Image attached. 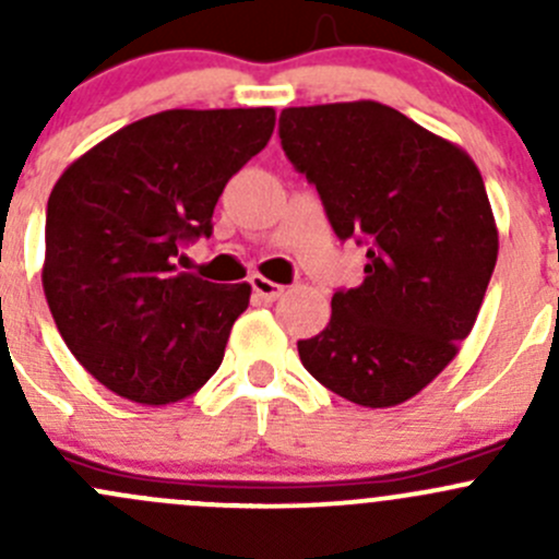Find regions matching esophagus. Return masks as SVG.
<instances>
[{
  "instance_id": "obj_1",
  "label": "esophagus",
  "mask_w": 559,
  "mask_h": 559,
  "mask_svg": "<svg viewBox=\"0 0 559 559\" xmlns=\"http://www.w3.org/2000/svg\"><path fill=\"white\" fill-rule=\"evenodd\" d=\"M251 286H253V297L262 302H275L278 297H284V286L275 284V281L264 278V275H253L251 278Z\"/></svg>"
}]
</instances>
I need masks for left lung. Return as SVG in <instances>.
<instances>
[{
    "instance_id": "obj_1",
    "label": "left lung",
    "mask_w": 559,
    "mask_h": 559,
    "mask_svg": "<svg viewBox=\"0 0 559 559\" xmlns=\"http://www.w3.org/2000/svg\"><path fill=\"white\" fill-rule=\"evenodd\" d=\"M281 145L341 240L368 246L365 281L332 295L330 324L297 343L319 384L392 408L430 384L471 335L498 262L476 162L394 107H286Z\"/></svg>"
}]
</instances>
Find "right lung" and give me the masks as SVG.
<instances>
[{
  "label": "right lung",
  "mask_w": 559,
  "mask_h": 559,
  "mask_svg": "<svg viewBox=\"0 0 559 559\" xmlns=\"http://www.w3.org/2000/svg\"><path fill=\"white\" fill-rule=\"evenodd\" d=\"M273 107L165 110L118 129L56 180L43 289L78 362L121 397L167 405L218 370L248 284L180 273L224 186L267 145Z\"/></svg>",
  "instance_id": "right-lung-1"
}]
</instances>
